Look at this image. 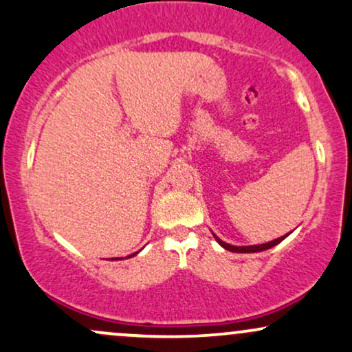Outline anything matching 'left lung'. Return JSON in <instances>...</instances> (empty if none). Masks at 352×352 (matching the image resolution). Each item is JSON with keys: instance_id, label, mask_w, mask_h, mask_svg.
<instances>
[{"instance_id": "obj_1", "label": "left lung", "mask_w": 352, "mask_h": 352, "mask_svg": "<svg viewBox=\"0 0 352 352\" xmlns=\"http://www.w3.org/2000/svg\"><path fill=\"white\" fill-rule=\"evenodd\" d=\"M290 232H292V231H290ZM213 236H214V239L218 241V244L221 245V248L226 249V251H231V252H241V254H244V252H261V251H265V249H270V248H274V245H277L278 243H282V241L285 239L287 236H289V234L282 236V238H277V239H274V241H269V243H264V244H254V245H231V244L224 243V241L219 239L218 236L214 234V232H213Z\"/></svg>"}]
</instances>
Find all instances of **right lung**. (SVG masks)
<instances>
[{
    "mask_svg": "<svg viewBox=\"0 0 352 352\" xmlns=\"http://www.w3.org/2000/svg\"><path fill=\"white\" fill-rule=\"evenodd\" d=\"M135 254H138V252H134V254H133V256H135ZM128 257H131V256H128ZM113 261H114V259H113ZM116 261H118V257H116Z\"/></svg>",
    "mask_w": 352,
    "mask_h": 352,
    "instance_id": "obj_1",
    "label": "right lung"
}]
</instances>
